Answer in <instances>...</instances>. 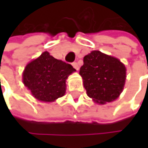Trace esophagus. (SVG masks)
Instances as JSON below:
<instances>
[{
  "instance_id": "34e87169",
  "label": "esophagus",
  "mask_w": 148,
  "mask_h": 148,
  "mask_svg": "<svg viewBox=\"0 0 148 148\" xmlns=\"http://www.w3.org/2000/svg\"><path fill=\"white\" fill-rule=\"evenodd\" d=\"M72 66L74 67L76 70H78V69H79V65H78V63H77V62H73V63H72Z\"/></svg>"
}]
</instances>
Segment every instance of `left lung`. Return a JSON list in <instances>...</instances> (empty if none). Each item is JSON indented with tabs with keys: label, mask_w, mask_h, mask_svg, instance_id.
<instances>
[{
	"label": "left lung",
	"mask_w": 148,
	"mask_h": 148,
	"mask_svg": "<svg viewBox=\"0 0 148 148\" xmlns=\"http://www.w3.org/2000/svg\"><path fill=\"white\" fill-rule=\"evenodd\" d=\"M79 69L87 96L99 103L111 102L123 92L126 69L116 58L92 51L84 57Z\"/></svg>",
	"instance_id": "left-lung-1"
}]
</instances>
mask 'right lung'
Listing matches in <instances>:
<instances>
[{"instance_id":"right-lung-1","label":"right lung","mask_w":148,"mask_h":148,"mask_svg":"<svg viewBox=\"0 0 148 148\" xmlns=\"http://www.w3.org/2000/svg\"><path fill=\"white\" fill-rule=\"evenodd\" d=\"M75 71L74 68L44 52L31 62L23 73V82L38 100L51 102L62 97L66 91V79Z\"/></svg>"}]
</instances>
